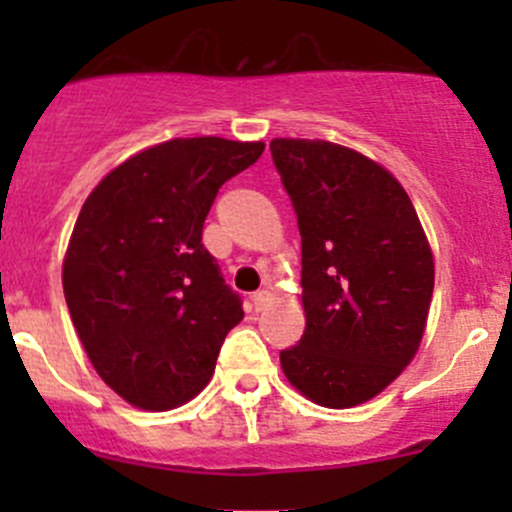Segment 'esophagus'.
Returning <instances> with one entry per match:
<instances>
[{
	"label": "esophagus",
	"mask_w": 512,
	"mask_h": 512,
	"mask_svg": "<svg viewBox=\"0 0 512 512\" xmlns=\"http://www.w3.org/2000/svg\"><path fill=\"white\" fill-rule=\"evenodd\" d=\"M270 302H272V292H267V289H260V292L252 294V304H255L257 312H260V309H265Z\"/></svg>",
	"instance_id": "34e87169"
}]
</instances>
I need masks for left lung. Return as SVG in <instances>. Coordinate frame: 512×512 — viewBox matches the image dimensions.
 Returning a JSON list of instances; mask_svg holds the SVG:
<instances>
[{"label":"left lung","mask_w":512,"mask_h":512,"mask_svg":"<svg viewBox=\"0 0 512 512\" xmlns=\"http://www.w3.org/2000/svg\"><path fill=\"white\" fill-rule=\"evenodd\" d=\"M302 235L307 329L287 381L327 409L379 396L411 364L433 297V252L404 185L354 148L272 138Z\"/></svg>","instance_id":"left-lung-1"}]
</instances>
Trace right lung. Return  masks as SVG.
Listing matches in <instances>:
<instances>
[{
    "instance_id": "right-lung-1",
    "label": "right lung",
    "mask_w": 512,
    "mask_h": 512,
    "mask_svg": "<svg viewBox=\"0 0 512 512\" xmlns=\"http://www.w3.org/2000/svg\"><path fill=\"white\" fill-rule=\"evenodd\" d=\"M262 151L218 136L156 143L103 175L76 218L61 267L71 322L96 374L136 409L195 399L245 317L203 223Z\"/></svg>"
}]
</instances>
